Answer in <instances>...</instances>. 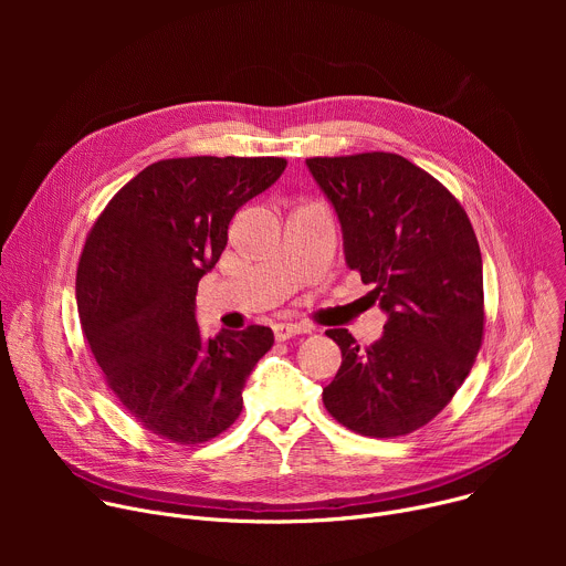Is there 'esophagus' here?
Here are the masks:
<instances>
[{
  "instance_id": "esophagus-1",
  "label": "esophagus",
  "mask_w": 566,
  "mask_h": 566,
  "mask_svg": "<svg viewBox=\"0 0 566 566\" xmlns=\"http://www.w3.org/2000/svg\"><path fill=\"white\" fill-rule=\"evenodd\" d=\"M275 332V338L277 340H289L293 336H300V334H308L311 327L308 325H300V322H277V325L273 327Z\"/></svg>"
}]
</instances>
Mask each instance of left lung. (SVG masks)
<instances>
[{
  "label": "left lung",
  "instance_id": "obj_1",
  "mask_svg": "<svg viewBox=\"0 0 566 566\" xmlns=\"http://www.w3.org/2000/svg\"><path fill=\"white\" fill-rule=\"evenodd\" d=\"M306 168L336 210L345 264L387 315L367 349L347 329L327 332L343 365L322 400L358 434H410L448 406L481 345L474 230L457 199L398 154L306 158Z\"/></svg>",
  "mask_w": 566,
  "mask_h": 566
}]
</instances>
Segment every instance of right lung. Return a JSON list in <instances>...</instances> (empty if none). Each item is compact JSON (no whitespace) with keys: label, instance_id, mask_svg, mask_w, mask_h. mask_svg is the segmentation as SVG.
I'll return each instance as SVG.
<instances>
[{"label":"right lung","instance_id":"right-lung-1","mask_svg":"<svg viewBox=\"0 0 566 566\" xmlns=\"http://www.w3.org/2000/svg\"><path fill=\"white\" fill-rule=\"evenodd\" d=\"M284 168L275 156L158 160L87 237L75 280L80 325L125 410L158 437L203 443L230 428L251 371L273 347L262 325L203 338L195 300L232 214Z\"/></svg>","mask_w":566,"mask_h":566}]
</instances>
